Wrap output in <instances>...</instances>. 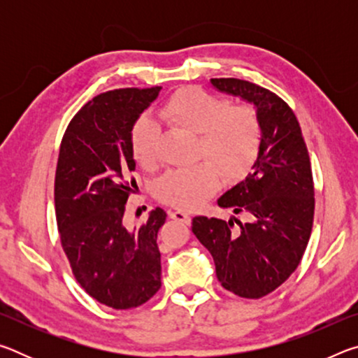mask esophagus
Returning <instances> with one entry per match:
<instances>
[{"mask_svg": "<svg viewBox=\"0 0 358 358\" xmlns=\"http://www.w3.org/2000/svg\"><path fill=\"white\" fill-rule=\"evenodd\" d=\"M171 217H172V220L180 221V222H183V224H189L191 222V216L187 215V213H185V211H181V210L171 211Z\"/></svg>", "mask_w": 358, "mask_h": 358, "instance_id": "1", "label": "esophagus"}]
</instances>
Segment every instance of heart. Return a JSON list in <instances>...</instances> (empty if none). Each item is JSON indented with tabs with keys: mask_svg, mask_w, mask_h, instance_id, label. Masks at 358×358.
<instances>
[{
	"mask_svg": "<svg viewBox=\"0 0 358 358\" xmlns=\"http://www.w3.org/2000/svg\"><path fill=\"white\" fill-rule=\"evenodd\" d=\"M161 117L180 128L201 132L199 155L210 161L166 172L155 183L161 202L180 210H194L215 196L221 172L227 181L246 177L256 164L262 126L250 106H230L227 99L197 87L175 92L161 108ZM161 129L141 117L131 129V151L142 167H153L159 156Z\"/></svg>",
	"mask_w": 358,
	"mask_h": 358,
	"instance_id": "obj_1",
	"label": "heart"
}]
</instances>
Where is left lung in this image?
Returning <instances> with one entry per match:
<instances>
[{
  "label": "left lung",
  "instance_id": "left-lung-1",
  "mask_svg": "<svg viewBox=\"0 0 358 358\" xmlns=\"http://www.w3.org/2000/svg\"><path fill=\"white\" fill-rule=\"evenodd\" d=\"M211 85L251 102L262 126V143L252 172L217 199L221 208H230L243 221L196 216L192 232L213 256L224 289L243 299H260L294 273L310 241V155L299 120L280 96L240 78H211Z\"/></svg>",
  "mask_w": 358,
  "mask_h": 358
}]
</instances>
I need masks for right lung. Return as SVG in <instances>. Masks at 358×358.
Wrapping results in <instances>:
<instances>
[{
  "instance_id": "right-lung-1",
  "label": "right lung",
  "mask_w": 358,
  "mask_h": 358,
  "mask_svg": "<svg viewBox=\"0 0 358 358\" xmlns=\"http://www.w3.org/2000/svg\"><path fill=\"white\" fill-rule=\"evenodd\" d=\"M161 87L120 88L88 101L66 129L55 173L59 240L77 282L113 310L148 301L161 287L155 208L138 229H126L124 205L134 192L131 129Z\"/></svg>"
}]
</instances>
